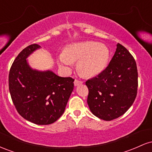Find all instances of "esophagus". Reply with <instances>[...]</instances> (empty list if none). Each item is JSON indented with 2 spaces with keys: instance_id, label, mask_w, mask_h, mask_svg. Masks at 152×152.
Masks as SVG:
<instances>
[{
  "instance_id": "obj_1",
  "label": "esophagus",
  "mask_w": 152,
  "mask_h": 152,
  "mask_svg": "<svg viewBox=\"0 0 152 152\" xmlns=\"http://www.w3.org/2000/svg\"><path fill=\"white\" fill-rule=\"evenodd\" d=\"M82 83H83V81H79V80H78V79H76V80H75V81H74V86H78V85L82 84Z\"/></svg>"
}]
</instances>
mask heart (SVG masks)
Wrapping results in <instances>:
<instances>
[{"label":"heart","instance_id":"1","mask_svg":"<svg viewBox=\"0 0 152 152\" xmlns=\"http://www.w3.org/2000/svg\"><path fill=\"white\" fill-rule=\"evenodd\" d=\"M109 57V50L106 45L88 41L68 46L64 54L58 57V62L69 69L73 63L78 61L76 68L78 72L86 77H92L106 69Z\"/></svg>","mask_w":152,"mask_h":152}]
</instances>
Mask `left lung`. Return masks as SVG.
Instances as JSON below:
<instances>
[{"instance_id":"8db88e82","label":"left lung","mask_w":152,"mask_h":152,"mask_svg":"<svg viewBox=\"0 0 152 152\" xmlns=\"http://www.w3.org/2000/svg\"><path fill=\"white\" fill-rule=\"evenodd\" d=\"M109 66L86 82L87 103L92 114L111 121L126 112L137 97L138 72L133 56L120 43Z\"/></svg>"}]
</instances>
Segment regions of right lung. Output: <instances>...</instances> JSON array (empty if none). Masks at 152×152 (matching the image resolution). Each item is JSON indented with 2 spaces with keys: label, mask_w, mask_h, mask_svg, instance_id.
I'll use <instances>...</instances> for the list:
<instances>
[{
  "label": "right lung",
  "mask_w": 152,
  "mask_h": 152,
  "mask_svg": "<svg viewBox=\"0 0 152 152\" xmlns=\"http://www.w3.org/2000/svg\"><path fill=\"white\" fill-rule=\"evenodd\" d=\"M38 48L34 43L20 52L10 67L8 85L18 114L36 124L48 125L64 114L74 79L60 77L50 71L33 70L26 58Z\"/></svg>",
  "instance_id": "obj_1"
}]
</instances>
